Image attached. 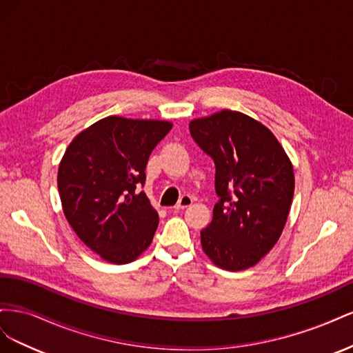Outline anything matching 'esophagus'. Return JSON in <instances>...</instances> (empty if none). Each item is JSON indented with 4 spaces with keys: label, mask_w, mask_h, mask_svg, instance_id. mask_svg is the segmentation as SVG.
<instances>
[{
    "label": "esophagus",
    "mask_w": 353,
    "mask_h": 353,
    "mask_svg": "<svg viewBox=\"0 0 353 353\" xmlns=\"http://www.w3.org/2000/svg\"><path fill=\"white\" fill-rule=\"evenodd\" d=\"M191 205H193V197L188 196V194H184L183 197L178 200V203L175 205V209L176 210H183V209H185V208H188Z\"/></svg>",
    "instance_id": "obj_1"
}]
</instances>
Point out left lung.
<instances>
[{"label": "left lung", "mask_w": 353, "mask_h": 353, "mask_svg": "<svg viewBox=\"0 0 353 353\" xmlns=\"http://www.w3.org/2000/svg\"><path fill=\"white\" fill-rule=\"evenodd\" d=\"M190 134L215 162L219 197L201 248L227 271L258 263L279 241L290 212L294 174L275 135L253 117L223 109L190 122Z\"/></svg>", "instance_id": "left-lung-1"}]
</instances>
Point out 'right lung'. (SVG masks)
Segmentation results:
<instances>
[{"instance_id": "obj_1", "label": "right lung", "mask_w": 353, "mask_h": 353, "mask_svg": "<svg viewBox=\"0 0 353 353\" xmlns=\"http://www.w3.org/2000/svg\"><path fill=\"white\" fill-rule=\"evenodd\" d=\"M172 123L109 116L79 132L63 156L57 185L77 236L110 263L135 261L152 244L157 212L144 191L145 166Z\"/></svg>"}]
</instances>
